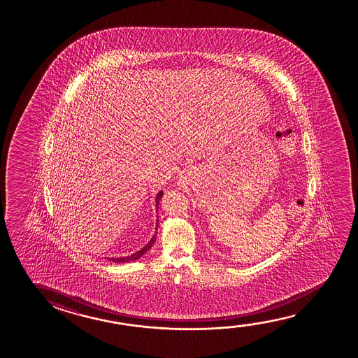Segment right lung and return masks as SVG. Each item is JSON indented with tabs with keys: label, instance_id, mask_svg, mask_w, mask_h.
<instances>
[{
	"label": "right lung",
	"instance_id": "1",
	"mask_svg": "<svg viewBox=\"0 0 358 358\" xmlns=\"http://www.w3.org/2000/svg\"><path fill=\"white\" fill-rule=\"evenodd\" d=\"M162 194H164V192L160 191L159 193H157V198H155V208H157V209H159V204H160V201H162ZM157 224H159V219H157V227H155V230H157ZM157 232L155 231V234H154V236H152V238H150V241L148 242L147 245H144L143 248H141V250H138V252H136V253H133V255H127V257H120V258H108V259L110 260V262H113V263H128V262H134V260L139 259L141 257H143V255L147 253L148 250L152 248V245H154V242L157 241Z\"/></svg>",
	"mask_w": 358,
	"mask_h": 358
}]
</instances>
